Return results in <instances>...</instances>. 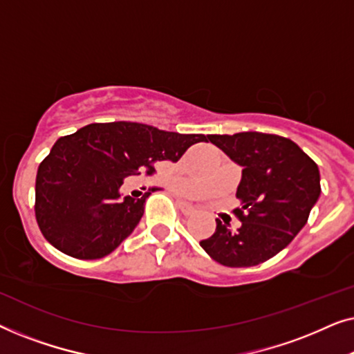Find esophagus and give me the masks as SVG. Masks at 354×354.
I'll return each mask as SVG.
<instances>
[{
    "label": "esophagus",
    "mask_w": 354,
    "mask_h": 354,
    "mask_svg": "<svg viewBox=\"0 0 354 354\" xmlns=\"http://www.w3.org/2000/svg\"><path fill=\"white\" fill-rule=\"evenodd\" d=\"M177 207L182 211V214H185V216H190L195 212V207H193L192 205H188V203H185V201H177Z\"/></svg>",
    "instance_id": "obj_1"
}]
</instances>
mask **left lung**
<instances>
[{"mask_svg": "<svg viewBox=\"0 0 354 354\" xmlns=\"http://www.w3.org/2000/svg\"><path fill=\"white\" fill-rule=\"evenodd\" d=\"M232 161L243 167L234 211L241 225L216 219V230L200 241L212 259L227 268H251L280 253L308 222L321 195L317 164L290 138L240 132L207 135Z\"/></svg>", "mask_w": 354, "mask_h": 354, "instance_id": "obj_1", "label": "left lung"}]
</instances>
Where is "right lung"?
I'll return each instance as SVG.
<instances>
[{
    "mask_svg": "<svg viewBox=\"0 0 354 354\" xmlns=\"http://www.w3.org/2000/svg\"><path fill=\"white\" fill-rule=\"evenodd\" d=\"M201 133H177L138 122L90 124L61 137L38 166L35 217L50 243L77 259L118 248L142 219L145 200L122 196L125 177L177 162Z\"/></svg>",
    "mask_w": 354,
    "mask_h": 354,
    "instance_id": "add662e5",
    "label": "right lung"
}]
</instances>
